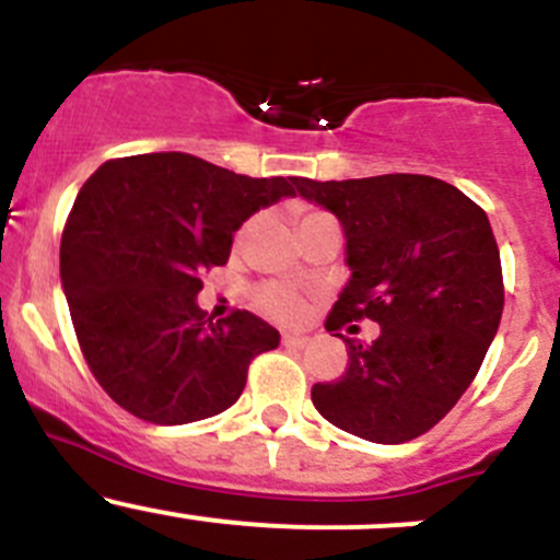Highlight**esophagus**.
I'll return each mask as SVG.
<instances>
[{
    "instance_id": "obj_1",
    "label": "esophagus",
    "mask_w": 560,
    "mask_h": 560,
    "mask_svg": "<svg viewBox=\"0 0 560 560\" xmlns=\"http://www.w3.org/2000/svg\"><path fill=\"white\" fill-rule=\"evenodd\" d=\"M281 343L290 349H303L308 343V336H303V332H284V336H281Z\"/></svg>"
}]
</instances>
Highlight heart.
Instances as JSON below:
<instances>
[{
  "label": "heart",
  "mask_w": 560,
  "mask_h": 560,
  "mask_svg": "<svg viewBox=\"0 0 560 560\" xmlns=\"http://www.w3.org/2000/svg\"><path fill=\"white\" fill-rule=\"evenodd\" d=\"M319 217H325V213L303 211L301 217H298V228H303V224L314 222V219ZM254 303H257L259 312H265L268 316H273V319H281V322H295L301 319L303 312H306V298H303L298 290H292V287L279 284V281H268V284L259 287V290L254 292Z\"/></svg>",
  "instance_id": "b5f03b06"
}]
</instances>
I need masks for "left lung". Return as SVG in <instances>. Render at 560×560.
<instances>
[{
    "label": "left lung",
    "instance_id": "obj_1",
    "mask_svg": "<svg viewBox=\"0 0 560 560\" xmlns=\"http://www.w3.org/2000/svg\"><path fill=\"white\" fill-rule=\"evenodd\" d=\"M308 202L336 213L352 270L325 327L381 325L376 342L343 339L341 380L312 387L322 417L376 444L431 431L482 365L504 312L501 257L488 213L431 175L295 178Z\"/></svg>",
    "mask_w": 560,
    "mask_h": 560
}]
</instances>
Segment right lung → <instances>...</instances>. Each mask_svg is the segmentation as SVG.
<instances>
[{"label":"right lung","instance_id":"1","mask_svg":"<svg viewBox=\"0 0 560 560\" xmlns=\"http://www.w3.org/2000/svg\"><path fill=\"white\" fill-rule=\"evenodd\" d=\"M295 195L180 151L110 160L78 191L61 235V287L94 380L129 415L186 425L230 409L279 330L252 312L206 319L200 276L233 233Z\"/></svg>","mask_w":560,"mask_h":560}]
</instances>
